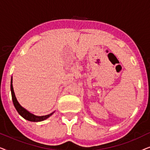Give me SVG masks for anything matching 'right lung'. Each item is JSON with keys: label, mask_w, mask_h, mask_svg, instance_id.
Returning a JSON list of instances; mask_svg holds the SVG:
<instances>
[{"label": "right lung", "mask_w": 150, "mask_h": 150, "mask_svg": "<svg viewBox=\"0 0 150 150\" xmlns=\"http://www.w3.org/2000/svg\"><path fill=\"white\" fill-rule=\"evenodd\" d=\"M11 96H12V100H13V105L15 106L16 110H17L18 113H19L20 115H21L22 117L25 119V120L30 121V122H41V121L46 120L47 118H48L50 115H52L53 112L52 113L47 115L44 116H36L34 115L31 113H30L29 112L27 111L25 108L22 107L20 106V104L18 103L17 99H16L15 93H14L13 91V85H12V79L11 81Z\"/></svg>", "instance_id": "right-lung-1"}]
</instances>
